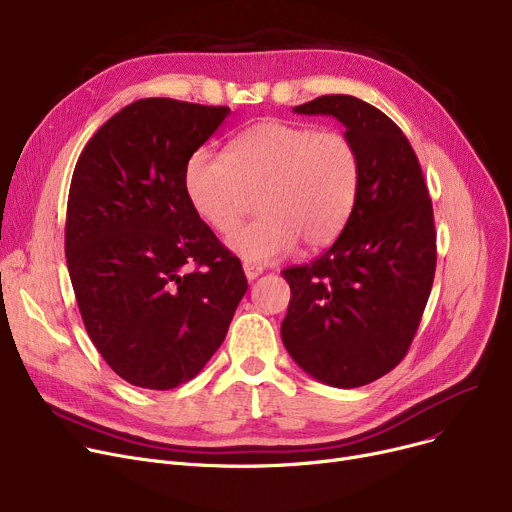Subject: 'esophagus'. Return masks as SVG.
<instances>
[{"instance_id":"1","label":"esophagus","mask_w":512,"mask_h":512,"mask_svg":"<svg viewBox=\"0 0 512 512\" xmlns=\"http://www.w3.org/2000/svg\"><path fill=\"white\" fill-rule=\"evenodd\" d=\"M242 270H245V276H247L249 280H255V278H259V276L263 274V267H259V265H255V263H249V261L242 263Z\"/></svg>"}]
</instances>
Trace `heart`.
Masks as SVG:
<instances>
[{"label": "heart", "mask_w": 512, "mask_h": 512, "mask_svg": "<svg viewBox=\"0 0 512 512\" xmlns=\"http://www.w3.org/2000/svg\"><path fill=\"white\" fill-rule=\"evenodd\" d=\"M361 186L357 145L338 130L263 120L242 130L226 157L195 151L184 168V193L199 218L220 236L245 218L257 195L259 218L228 238L251 263H272L303 240L321 249L342 232Z\"/></svg>", "instance_id": "obj_1"}]
</instances>
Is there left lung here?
Masks as SVG:
<instances>
[{"label": "left lung", "mask_w": 512, "mask_h": 512, "mask_svg": "<svg viewBox=\"0 0 512 512\" xmlns=\"http://www.w3.org/2000/svg\"><path fill=\"white\" fill-rule=\"evenodd\" d=\"M297 114L334 116L359 149L361 186L334 245L282 272L288 355L336 388L375 382L405 359L436 274L434 209L402 130L353 95H321Z\"/></svg>", "instance_id": "1"}]
</instances>
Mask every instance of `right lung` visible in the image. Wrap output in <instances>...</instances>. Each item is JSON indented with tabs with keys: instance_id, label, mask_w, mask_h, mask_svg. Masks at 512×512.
<instances>
[{
	"instance_id": "1",
	"label": "right lung",
	"mask_w": 512,
	"mask_h": 512,
	"mask_svg": "<svg viewBox=\"0 0 512 512\" xmlns=\"http://www.w3.org/2000/svg\"><path fill=\"white\" fill-rule=\"evenodd\" d=\"M230 107L139 99L80 153L66 263L95 348L122 380L172 390L226 338L247 278L184 193V168Z\"/></svg>"
}]
</instances>
